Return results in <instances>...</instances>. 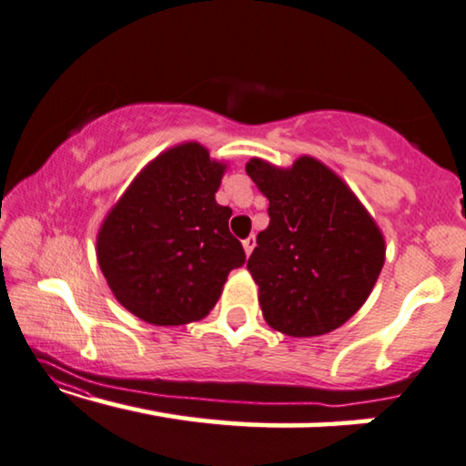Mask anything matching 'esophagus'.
I'll return each instance as SVG.
<instances>
[{"label": "esophagus", "instance_id": "obj_1", "mask_svg": "<svg viewBox=\"0 0 466 466\" xmlns=\"http://www.w3.org/2000/svg\"><path fill=\"white\" fill-rule=\"evenodd\" d=\"M242 247H245V253L251 255L253 248H255V236H248V238L242 240Z\"/></svg>", "mask_w": 466, "mask_h": 466}]
</instances>
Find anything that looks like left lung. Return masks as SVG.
Wrapping results in <instances>:
<instances>
[{"label":"left lung","instance_id":"obj_1","mask_svg":"<svg viewBox=\"0 0 466 466\" xmlns=\"http://www.w3.org/2000/svg\"><path fill=\"white\" fill-rule=\"evenodd\" d=\"M248 177L269 200L247 269L266 322L289 337L339 329L362 308L385 263V238L347 184L311 157L280 169L261 158Z\"/></svg>","mask_w":466,"mask_h":466}]
</instances>
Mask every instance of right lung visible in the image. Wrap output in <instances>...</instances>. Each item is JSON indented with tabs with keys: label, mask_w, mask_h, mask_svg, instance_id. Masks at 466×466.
<instances>
[{
	"label": "right lung",
	"mask_w": 466,
	"mask_h": 466,
	"mask_svg": "<svg viewBox=\"0 0 466 466\" xmlns=\"http://www.w3.org/2000/svg\"><path fill=\"white\" fill-rule=\"evenodd\" d=\"M226 165L197 142L140 171L104 219L98 263L125 309L157 326L205 318L245 248L228 230L232 209L215 200Z\"/></svg>",
	"instance_id": "obj_1"
}]
</instances>
